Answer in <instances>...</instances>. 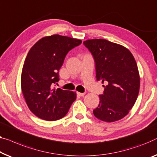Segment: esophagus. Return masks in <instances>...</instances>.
<instances>
[{"label": "esophagus", "instance_id": "34e87169", "mask_svg": "<svg viewBox=\"0 0 157 157\" xmlns=\"http://www.w3.org/2000/svg\"><path fill=\"white\" fill-rule=\"evenodd\" d=\"M77 94H78V95H79V96H80V97H83V96H85V93H81V92H77Z\"/></svg>", "mask_w": 157, "mask_h": 157}]
</instances>
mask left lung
I'll return each instance as SVG.
<instances>
[{"label":"left lung","instance_id":"1","mask_svg":"<svg viewBox=\"0 0 157 157\" xmlns=\"http://www.w3.org/2000/svg\"><path fill=\"white\" fill-rule=\"evenodd\" d=\"M83 44L94 59L97 80L107 84L94 115L108 123L121 120L134 106L140 91L134 56L127 48L106 39H88Z\"/></svg>","mask_w":157,"mask_h":157}]
</instances>
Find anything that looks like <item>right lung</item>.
I'll use <instances>...</instances> for the list:
<instances>
[{
    "mask_svg": "<svg viewBox=\"0 0 157 157\" xmlns=\"http://www.w3.org/2000/svg\"><path fill=\"white\" fill-rule=\"evenodd\" d=\"M79 39L58 34L39 39L30 48L21 75V88L30 111L38 118L54 121L64 117L76 99L72 91L53 89L69 51Z\"/></svg>",
    "mask_w": 157,
    "mask_h": 157,
    "instance_id": "add662e5",
    "label": "right lung"
}]
</instances>
